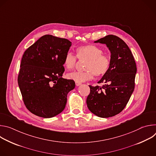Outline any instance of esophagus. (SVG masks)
<instances>
[{
  "instance_id": "obj_1",
  "label": "esophagus",
  "mask_w": 156,
  "mask_h": 156,
  "mask_svg": "<svg viewBox=\"0 0 156 156\" xmlns=\"http://www.w3.org/2000/svg\"><path fill=\"white\" fill-rule=\"evenodd\" d=\"M81 83H79V82H76V81L75 82V84H76V86H79L80 85H81Z\"/></svg>"
}]
</instances>
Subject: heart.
Masks as SVG:
<instances>
[{"mask_svg":"<svg viewBox=\"0 0 156 156\" xmlns=\"http://www.w3.org/2000/svg\"><path fill=\"white\" fill-rule=\"evenodd\" d=\"M77 57L80 59H86L84 66L85 72H73L67 74V78L75 82L82 83L92 80L95 75L101 76L105 75L110 67V59L106 55L102 54L101 49L92 44L79 47L76 49ZM76 63V57L72 52L66 54L63 64L66 69H73Z\"/></svg>","mask_w":156,"mask_h":156,"instance_id":"heart-1","label":"heart"}]
</instances>
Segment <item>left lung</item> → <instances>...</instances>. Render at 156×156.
<instances>
[{
	"label": "left lung",
	"mask_w": 156,
	"mask_h": 156,
	"mask_svg": "<svg viewBox=\"0 0 156 156\" xmlns=\"http://www.w3.org/2000/svg\"><path fill=\"white\" fill-rule=\"evenodd\" d=\"M105 44L110 52V67L98 83L103 87L90 86L87 106L98 117L115 116L123 110L135 89L136 65L127 44L120 37L107 35L94 41Z\"/></svg>",
	"instance_id": "left-lung-1"
}]
</instances>
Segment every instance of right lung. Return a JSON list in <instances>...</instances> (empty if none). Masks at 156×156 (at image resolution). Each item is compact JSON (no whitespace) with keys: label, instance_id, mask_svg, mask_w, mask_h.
<instances>
[{"label":"right lung","instance_id":"obj_1","mask_svg":"<svg viewBox=\"0 0 156 156\" xmlns=\"http://www.w3.org/2000/svg\"><path fill=\"white\" fill-rule=\"evenodd\" d=\"M71 46L68 39L46 34L24 52L18 83L25 105L33 114L52 118L64 110L67 94L75 87L73 80L62 77Z\"/></svg>","mask_w":156,"mask_h":156}]
</instances>
